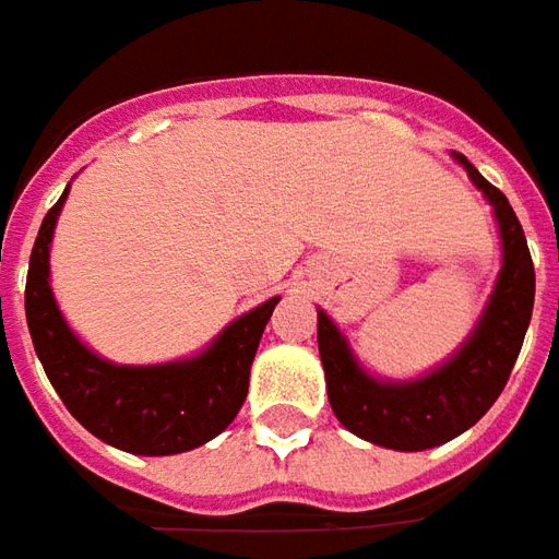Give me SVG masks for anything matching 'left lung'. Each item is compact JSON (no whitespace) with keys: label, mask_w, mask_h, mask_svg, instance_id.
<instances>
[{"label":"left lung","mask_w":559,"mask_h":559,"mask_svg":"<svg viewBox=\"0 0 559 559\" xmlns=\"http://www.w3.org/2000/svg\"><path fill=\"white\" fill-rule=\"evenodd\" d=\"M452 157L489 201L501 238V272L467 340L420 377H377L358 361L334 318L318 309V356L331 408L349 433L393 452L445 445L489 412L520 356L535 302V269L513 206L464 154L452 151Z\"/></svg>","instance_id":"1"}]
</instances>
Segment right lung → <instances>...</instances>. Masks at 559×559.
I'll return each mask as SVG.
<instances>
[{"mask_svg": "<svg viewBox=\"0 0 559 559\" xmlns=\"http://www.w3.org/2000/svg\"><path fill=\"white\" fill-rule=\"evenodd\" d=\"M70 185L46 213L29 253L27 328L33 349L68 412L102 442L129 454H182L198 449L241 412L250 365L281 297L225 324L201 353L160 365H117L73 334L51 294V238Z\"/></svg>", "mask_w": 559, "mask_h": 559, "instance_id": "right-lung-1", "label": "right lung"}]
</instances>
